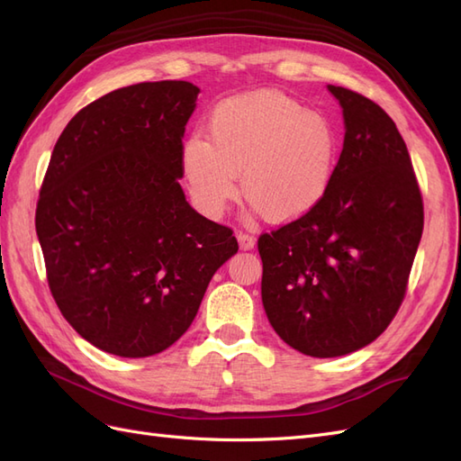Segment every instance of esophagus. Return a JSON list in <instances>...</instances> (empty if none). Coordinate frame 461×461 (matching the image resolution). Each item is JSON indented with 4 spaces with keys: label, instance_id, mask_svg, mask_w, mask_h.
<instances>
[{
    "label": "esophagus",
    "instance_id": "1",
    "mask_svg": "<svg viewBox=\"0 0 461 461\" xmlns=\"http://www.w3.org/2000/svg\"><path fill=\"white\" fill-rule=\"evenodd\" d=\"M238 241H240L241 251H251V249H255L257 238H255V235H249V233L240 231V233H238Z\"/></svg>",
    "mask_w": 461,
    "mask_h": 461
}]
</instances>
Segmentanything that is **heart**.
I'll return each instance as SVG.
<instances>
[{"instance_id":"b5f03b06","label":"heart","mask_w":461,"mask_h":461,"mask_svg":"<svg viewBox=\"0 0 461 461\" xmlns=\"http://www.w3.org/2000/svg\"><path fill=\"white\" fill-rule=\"evenodd\" d=\"M208 140L191 135L181 147V176L193 204L220 218L243 194L274 223L305 218L332 185L338 137L321 113L305 112L278 92L221 100L206 123Z\"/></svg>"}]
</instances>
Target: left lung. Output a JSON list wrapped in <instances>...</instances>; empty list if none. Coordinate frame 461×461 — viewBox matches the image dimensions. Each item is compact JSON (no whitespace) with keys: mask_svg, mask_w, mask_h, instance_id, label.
<instances>
[{"mask_svg":"<svg viewBox=\"0 0 461 461\" xmlns=\"http://www.w3.org/2000/svg\"><path fill=\"white\" fill-rule=\"evenodd\" d=\"M344 115L332 185L305 218L262 233V305L287 346L341 357L398 312L423 233V201L400 131L357 92L328 85Z\"/></svg>","mask_w":461,"mask_h":461,"instance_id":"8db88e82","label":"left lung"}]
</instances>
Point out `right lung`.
I'll use <instances>...</instances> for the list:
<instances>
[{"label": "right lung", "mask_w": 461, "mask_h": 461, "mask_svg": "<svg viewBox=\"0 0 461 461\" xmlns=\"http://www.w3.org/2000/svg\"><path fill=\"white\" fill-rule=\"evenodd\" d=\"M201 88L139 83L63 129L36 206L48 284L75 332L117 357H150L187 332L231 230L185 201V125Z\"/></svg>", "instance_id": "add662e5"}]
</instances>
